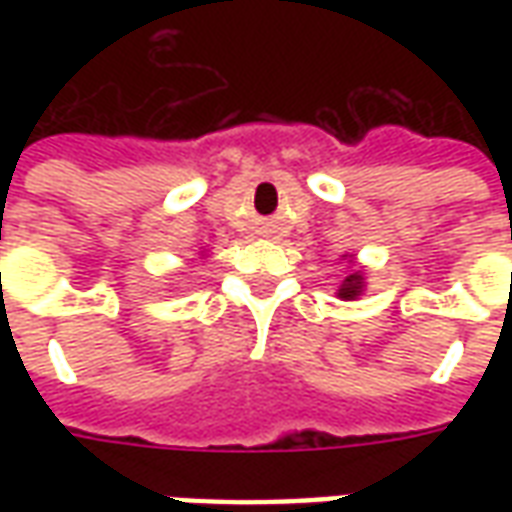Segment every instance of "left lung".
Masks as SVG:
<instances>
[{
	"mask_svg": "<svg viewBox=\"0 0 512 512\" xmlns=\"http://www.w3.org/2000/svg\"><path fill=\"white\" fill-rule=\"evenodd\" d=\"M362 274L356 271V274H348L343 279V285H340V299H356L359 293H362Z\"/></svg>",
	"mask_w": 512,
	"mask_h": 512,
	"instance_id": "obj_1",
	"label": "left lung"
}]
</instances>
